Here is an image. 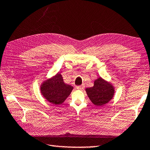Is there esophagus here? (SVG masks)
<instances>
[{
	"mask_svg": "<svg viewBox=\"0 0 150 150\" xmlns=\"http://www.w3.org/2000/svg\"><path fill=\"white\" fill-rule=\"evenodd\" d=\"M84 88V86L83 85V84H82V85H80V86H76V88L78 90H83Z\"/></svg>",
	"mask_w": 150,
	"mask_h": 150,
	"instance_id": "34e87169",
	"label": "esophagus"
}]
</instances>
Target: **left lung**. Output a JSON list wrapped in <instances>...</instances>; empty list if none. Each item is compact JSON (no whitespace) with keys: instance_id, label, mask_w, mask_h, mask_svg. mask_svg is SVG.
Segmentation results:
<instances>
[{"instance_id":"obj_1","label":"left lung","mask_w":150,"mask_h":150,"mask_svg":"<svg viewBox=\"0 0 150 150\" xmlns=\"http://www.w3.org/2000/svg\"><path fill=\"white\" fill-rule=\"evenodd\" d=\"M91 101L96 106L106 104L112 100L115 94V87L110 82L102 77L94 81V86L85 89Z\"/></svg>"}]
</instances>
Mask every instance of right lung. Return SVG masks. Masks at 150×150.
<instances>
[{
	"mask_svg": "<svg viewBox=\"0 0 150 150\" xmlns=\"http://www.w3.org/2000/svg\"><path fill=\"white\" fill-rule=\"evenodd\" d=\"M73 87L64 83L60 73L45 80L40 84V93L45 98L54 105L64 103L69 96Z\"/></svg>",
	"mask_w": 150,
	"mask_h": 150,
	"instance_id": "right-lung-1",
	"label": "right lung"
}]
</instances>
